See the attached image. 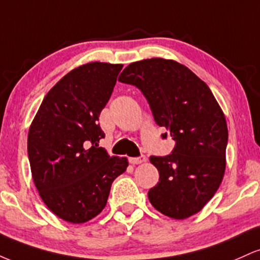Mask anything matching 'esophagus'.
Listing matches in <instances>:
<instances>
[{"instance_id": "34e87169", "label": "esophagus", "mask_w": 260, "mask_h": 260, "mask_svg": "<svg viewBox=\"0 0 260 260\" xmlns=\"http://www.w3.org/2000/svg\"><path fill=\"white\" fill-rule=\"evenodd\" d=\"M145 161H147V157L144 155H140L138 157H131L129 159V162L133 164V165H138V164H143Z\"/></svg>"}]
</instances>
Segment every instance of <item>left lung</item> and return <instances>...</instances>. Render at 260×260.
<instances>
[{
	"label": "left lung",
	"instance_id": "obj_1",
	"mask_svg": "<svg viewBox=\"0 0 260 260\" xmlns=\"http://www.w3.org/2000/svg\"><path fill=\"white\" fill-rule=\"evenodd\" d=\"M148 100L156 124L168 129L175 148L150 156L160 178L149 189L151 205L183 220L201 211L221 183L226 168L228 124L209 86L186 66L164 58L133 62L118 77Z\"/></svg>",
	"mask_w": 260,
	"mask_h": 260
}]
</instances>
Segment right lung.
<instances>
[{
  "mask_svg": "<svg viewBox=\"0 0 260 260\" xmlns=\"http://www.w3.org/2000/svg\"><path fill=\"white\" fill-rule=\"evenodd\" d=\"M123 64L90 62L67 73L46 94L28 134L32 180L43 202L64 221L83 223L105 208L127 157L99 147L100 112Z\"/></svg>",
  "mask_w": 260,
  "mask_h": 260,
  "instance_id": "add662e5",
  "label": "right lung"
}]
</instances>
